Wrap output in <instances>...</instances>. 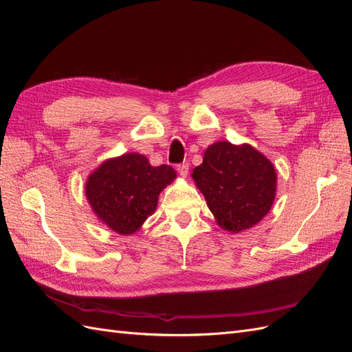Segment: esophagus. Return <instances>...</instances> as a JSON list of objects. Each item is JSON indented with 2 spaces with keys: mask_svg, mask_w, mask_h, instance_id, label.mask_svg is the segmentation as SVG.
Returning <instances> with one entry per match:
<instances>
[{
  "mask_svg": "<svg viewBox=\"0 0 352 352\" xmlns=\"http://www.w3.org/2000/svg\"><path fill=\"white\" fill-rule=\"evenodd\" d=\"M177 172L179 175L182 177H186L188 176V172H189V164L188 163H180L177 164Z\"/></svg>",
  "mask_w": 352,
  "mask_h": 352,
  "instance_id": "esophagus-1",
  "label": "esophagus"
}]
</instances>
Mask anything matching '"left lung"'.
<instances>
[{
	"label": "left lung",
	"instance_id": "left-lung-1",
	"mask_svg": "<svg viewBox=\"0 0 352 352\" xmlns=\"http://www.w3.org/2000/svg\"><path fill=\"white\" fill-rule=\"evenodd\" d=\"M192 177L219 226L233 233L257 225L276 195L273 164L250 145L212 144Z\"/></svg>",
	"mask_w": 352,
	"mask_h": 352
}]
</instances>
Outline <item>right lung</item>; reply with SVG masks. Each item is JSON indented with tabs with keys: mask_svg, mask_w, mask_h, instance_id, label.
Instances as JSON below:
<instances>
[{
	"mask_svg": "<svg viewBox=\"0 0 352 352\" xmlns=\"http://www.w3.org/2000/svg\"><path fill=\"white\" fill-rule=\"evenodd\" d=\"M175 177L170 166L154 167L145 155L132 153L102 163L85 190L100 220L120 235H131L154 214L160 192Z\"/></svg>",
	"mask_w": 352,
	"mask_h": 352,
	"instance_id": "obj_1",
	"label": "right lung"
}]
</instances>
